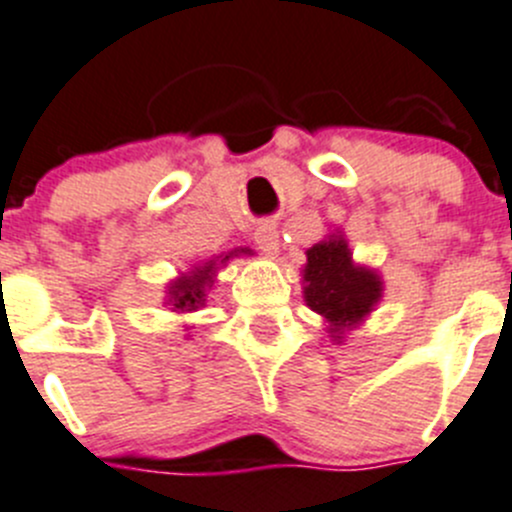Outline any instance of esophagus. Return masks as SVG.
Listing matches in <instances>:
<instances>
[{"label": "esophagus", "instance_id": "1", "mask_svg": "<svg viewBox=\"0 0 512 512\" xmlns=\"http://www.w3.org/2000/svg\"><path fill=\"white\" fill-rule=\"evenodd\" d=\"M253 238H256V246L264 253H269V256L279 253V231H276L274 223H261L256 233H253Z\"/></svg>", "mask_w": 512, "mask_h": 512}]
</instances>
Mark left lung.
<instances>
[{"label": "left lung", "instance_id": "8db88e82", "mask_svg": "<svg viewBox=\"0 0 512 512\" xmlns=\"http://www.w3.org/2000/svg\"><path fill=\"white\" fill-rule=\"evenodd\" d=\"M301 284L306 306L324 319L326 334L337 344L367 321L384 294L379 271L354 261L342 231L329 233L306 248Z\"/></svg>", "mask_w": 512, "mask_h": 512}]
</instances>
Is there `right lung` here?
Returning <instances> with one entry per match:
<instances>
[{"label":"right lung","instance_id":"right-lung-1","mask_svg":"<svg viewBox=\"0 0 512 512\" xmlns=\"http://www.w3.org/2000/svg\"><path fill=\"white\" fill-rule=\"evenodd\" d=\"M236 256H253L251 248H233V251L221 253V256H213V259L196 264L186 274L175 276L173 281L165 289V301L170 311L175 314H193V311L203 309L208 299V291L216 284V276L221 266H226L228 261L236 259Z\"/></svg>","mask_w":512,"mask_h":512}]
</instances>
